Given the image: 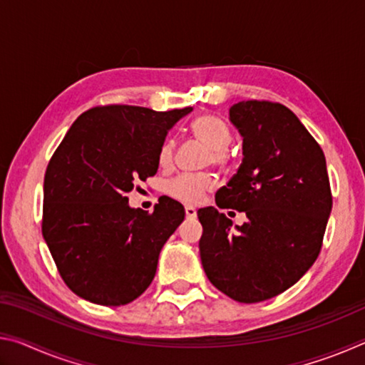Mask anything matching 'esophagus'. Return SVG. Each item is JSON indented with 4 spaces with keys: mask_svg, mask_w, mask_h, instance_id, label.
<instances>
[{
    "mask_svg": "<svg viewBox=\"0 0 365 365\" xmlns=\"http://www.w3.org/2000/svg\"><path fill=\"white\" fill-rule=\"evenodd\" d=\"M185 214H187L188 219L196 217V209L193 206H185Z\"/></svg>",
    "mask_w": 365,
    "mask_h": 365,
    "instance_id": "obj_1",
    "label": "esophagus"
}]
</instances>
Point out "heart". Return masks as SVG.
I'll list each match as a JSON object with an SVG mask.
<instances>
[{"label":"heart","instance_id":"b5f03b06","mask_svg":"<svg viewBox=\"0 0 365 365\" xmlns=\"http://www.w3.org/2000/svg\"><path fill=\"white\" fill-rule=\"evenodd\" d=\"M190 132L196 141L209 150V160L215 165H225L230 160L227 148L232 141V133L227 123L214 114H201L190 123ZM175 141L165 140L159 150V164L168 168L174 160ZM215 188V178L212 175H178L165 187L168 195L185 205H196L206 193Z\"/></svg>","mask_w":365,"mask_h":365}]
</instances>
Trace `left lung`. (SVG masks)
Segmentation results:
<instances>
[{
  "label": "left lung",
  "mask_w": 365,
  "mask_h": 365,
  "mask_svg": "<svg viewBox=\"0 0 365 365\" xmlns=\"http://www.w3.org/2000/svg\"><path fill=\"white\" fill-rule=\"evenodd\" d=\"M230 122L243 137V160L215 193L220 209L197 211L200 256L209 282L238 302H261L293 287L322 248L331 191L322 148L280 103L240 101Z\"/></svg>",
  "instance_id": "obj_1"
}]
</instances>
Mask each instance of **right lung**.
I'll return each mask as SVG.
<instances>
[{"instance_id": "right-lung-1", "label": "right lung", "mask_w": 365, "mask_h": 365, "mask_svg": "<svg viewBox=\"0 0 365 365\" xmlns=\"http://www.w3.org/2000/svg\"><path fill=\"white\" fill-rule=\"evenodd\" d=\"M191 110L91 108L54 151L43 183L41 232L59 275L80 298L123 306L151 285L185 209L160 196L148 214L128 206L127 193L156 174L168 132Z\"/></svg>"}]
</instances>
